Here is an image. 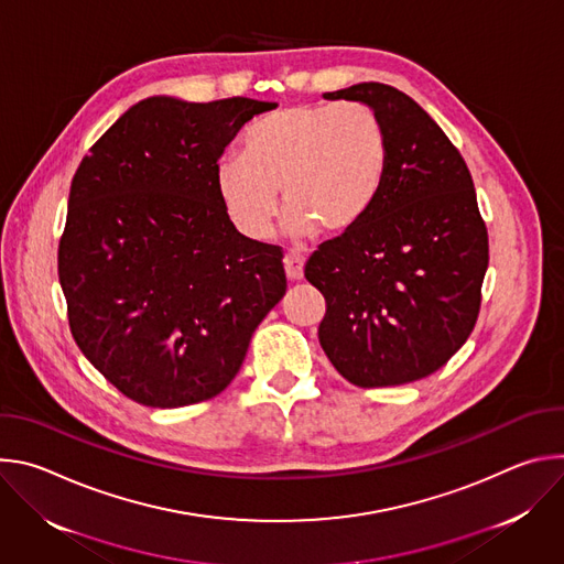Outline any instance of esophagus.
<instances>
[{"instance_id":"esophagus-1","label":"esophagus","mask_w":564,"mask_h":564,"mask_svg":"<svg viewBox=\"0 0 564 564\" xmlns=\"http://www.w3.org/2000/svg\"><path fill=\"white\" fill-rule=\"evenodd\" d=\"M283 265H285V274L290 281H301L303 279V257L301 254H294V252H288L285 259H283Z\"/></svg>"}]
</instances>
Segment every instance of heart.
<instances>
[{
    "label": "heart",
    "mask_w": 564,
    "mask_h": 564,
    "mask_svg": "<svg viewBox=\"0 0 564 564\" xmlns=\"http://www.w3.org/2000/svg\"><path fill=\"white\" fill-rule=\"evenodd\" d=\"M386 170V138L364 102L294 105L261 116L243 135V155L216 165L218 198L240 234L263 240L279 216L288 231L341 234L372 205Z\"/></svg>",
    "instance_id": "obj_1"
}]
</instances>
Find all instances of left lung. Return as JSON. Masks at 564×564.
<instances>
[{
  "mask_svg": "<svg viewBox=\"0 0 564 564\" xmlns=\"http://www.w3.org/2000/svg\"><path fill=\"white\" fill-rule=\"evenodd\" d=\"M324 98L377 113L386 170L357 225L305 263L326 299L318 344L359 388L411 383L440 370L475 328L487 225L462 153L413 98L381 83Z\"/></svg>",
  "mask_w": 564,
  "mask_h": 564,
  "instance_id": "1",
  "label": "left lung"
}]
</instances>
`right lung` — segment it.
<instances>
[{
	"instance_id": "obj_1",
	"label": "right lung",
	"mask_w": 564,
	"mask_h": 564,
	"mask_svg": "<svg viewBox=\"0 0 564 564\" xmlns=\"http://www.w3.org/2000/svg\"><path fill=\"white\" fill-rule=\"evenodd\" d=\"M274 107L147 98L73 176L57 248L70 335L142 406L223 392L285 294L283 250L240 234L216 192L225 147Z\"/></svg>"
}]
</instances>
